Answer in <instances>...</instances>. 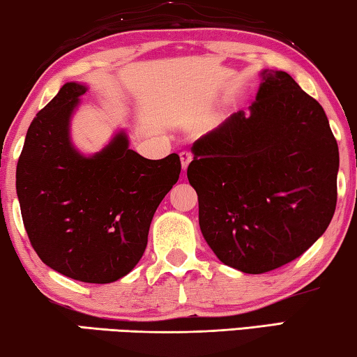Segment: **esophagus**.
Here are the masks:
<instances>
[{"label": "esophagus", "instance_id": "esophagus-1", "mask_svg": "<svg viewBox=\"0 0 357 357\" xmlns=\"http://www.w3.org/2000/svg\"><path fill=\"white\" fill-rule=\"evenodd\" d=\"M191 159H193V154H191V151H187V149H185V151L180 153V161H182V167L183 169L188 167V164H190Z\"/></svg>", "mask_w": 357, "mask_h": 357}]
</instances>
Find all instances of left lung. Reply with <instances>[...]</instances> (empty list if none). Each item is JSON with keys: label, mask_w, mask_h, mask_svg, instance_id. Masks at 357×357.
I'll return each mask as SVG.
<instances>
[{"label": "left lung", "mask_w": 357, "mask_h": 357, "mask_svg": "<svg viewBox=\"0 0 357 357\" xmlns=\"http://www.w3.org/2000/svg\"><path fill=\"white\" fill-rule=\"evenodd\" d=\"M187 175L199 227L225 266L264 273L327 230L337 208L338 144L324 107L287 72H262L250 114L193 143Z\"/></svg>", "instance_id": "left-lung-1"}]
</instances>
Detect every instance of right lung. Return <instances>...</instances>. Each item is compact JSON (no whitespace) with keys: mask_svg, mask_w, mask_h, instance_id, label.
Returning <instances> with one entry per match:
<instances>
[{"mask_svg":"<svg viewBox=\"0 0 357 357\" xmlns=\"http://www.w3.org/2000/svg\"><path fill=\"white\" fill-rule=\"evenodd\" d=\"M86 86L70 82L30 123L15 170L24 227L38 257L85 283H111L142 259L159 203L177 183L178 154L146 159L117 133L91 158L69 121Z\"/></svg>","mask_w":357,"mask_h":357,"instance_id":"right-lung-1","label":"right lung"}]
</instances>
